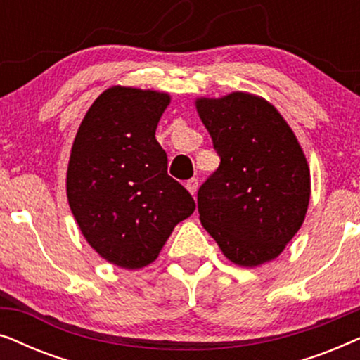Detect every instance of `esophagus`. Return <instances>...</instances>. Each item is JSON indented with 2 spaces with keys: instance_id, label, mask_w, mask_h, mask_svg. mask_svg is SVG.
<instances>
[{
  "instance_id": "34e87169",
  "label": "esophagus",
  "mask_w": 360,
  "mask_h": 360,
  "mask_svg": "<svg viewBox=\"0 0 360 360\" xmlns=\"http://www.w3.org/2000/svg\"><path fill=\"white\" fill-rule=\"evenodd\" d=\"M185 186H186V190H188L191 195H195L196 190H198V180H196V179H190V180L185 184Z\"/></svg>"
}]
</instances>
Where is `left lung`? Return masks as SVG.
Instances as JSON below:
<instances>
[{
	"mask_svg": "<svg viewBox=\"0 0 360 360\" xmlns=\"http://www.w3.org/2000/svg\"><path fill=\"white\" fill-rule=\"evenodd\" d=\"M196 110L221 159L198 190L201 224L231 262H269L307 214L309 170L302 147L280 112L249 93L201 98Z\"/></svg>",
	"mask_w": 360,
	"mask_h": 360,
	"instance_id": "8db88e82",
	"label": "left lung"
}]
</instances>
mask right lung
<instances>
[{
    "instance_id": "1",
    "label": "right lung",
    "mask_w": 360,
    "mask_h": 360,
    "mask_svg": "<svg viewBox=\"0 0 360 360\" xmlns=\"http://www.w3.org/2000/svg\"><path fill=\"white\" fill-rule=\"evenodd\" d=\"M167 93L112 86L83 117L67 172L68 205L88 244L122 269L154 262L195 201L167 174L155 139Z\"/></svg>"
}]
</instances>
